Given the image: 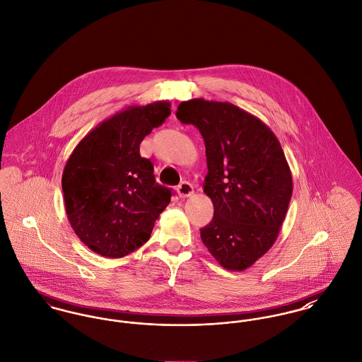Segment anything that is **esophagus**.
<instances>
[{
    "instance_id": "34e87169",
    "label": "esophagus",
    "mask_w": 362,
    "mask_h": 362,
    "mask_svg": "<svg viewBox=\"0 0 362 362\" xmlns=\"http://www.w3.org/2000/svg\"><path fill=\"white\" fill-rule=\"evenodd\" d=\"M176 192H177V194H179L180 198H187V197H192V195L194 194V187H193V185L189 183V182H182V183L177 186Z\"/></svg>"
}]
</instances>
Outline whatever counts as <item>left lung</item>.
<instances>
[{
  "label": "left lung",
  "mask_w": 362,
  "mask_h": 362,
  "mask_svg": "<svg viewBox=\"0 0 362 362\" xmlns=\"http://www.w3.org/2000/svg\"><path fill=\"white\" fill-rule=\"evenodd\" d=\"M205 141L204 193L214 219L201 240L219 264L243 272L273 247L292 197V173L273 131L228 102L190 99L177 106Z\"/></svg>",
  "instance_id": "obj_1"
}]
</instances>
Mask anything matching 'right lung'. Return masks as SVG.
Returning <instances> with one entry per match:
<instances>
[{
	"label": "right lung",
	"mask_w": 362,
	"mask_h": 362,
	"mask_svg": "<svg viewBox=\"0 0 362 362\" xmlns=\"http://www.w3.org/2000/svg\"><path fill=\"white\" fill-rule=\"evenodd\" d=\"M170 114L158 100L129 106L96 125L69 157L62 189L67 219L95 253L117 259L141 247L170 202L140 143Z\"/></svg>",
	"instance_id": "1"
}]
</instances>
